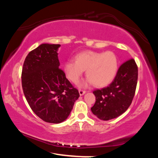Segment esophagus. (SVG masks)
<instances>
[{
    "label": "esophagus",
    "instance_id": "1",
    "mask_svg": "<svg viewBox=\"0 0 158 158\" xmlns=\"http://www.w3.org/2000/svg\"><path fill=\"white\" fill-rule=\"evenodd\" d=\"M79 95L81 96V95H84L85 94V90H79Z\"/></svg>",
    "mask_w": 158,
    "mask_h": 158
}]
</instances>
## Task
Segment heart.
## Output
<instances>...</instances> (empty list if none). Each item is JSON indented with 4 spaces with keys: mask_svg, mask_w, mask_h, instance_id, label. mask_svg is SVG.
I'll list each match as a JSON object with an SVG mask.
<instances>
[{
    "mask_svg": "<svg viewBox=\"0 0 158 158\" xmlns=\"http://www.w3.org/2000/svg\"><path fill=\"white\" fill-rule=\"evenodd\" d=\"M75 62L68 60L64 65V72L74 84L79 81L84 70L88 76L81 86L86 87L94 83L97 87H104L113 81L117 73L118 60L112 52H97L84 51L77 54Z\"/></svg>",
    "mask_w": 158,
    "mask_h": 158,
    "instance_id": "b5f03b06",
    "label": "heart"
}]
</instances>
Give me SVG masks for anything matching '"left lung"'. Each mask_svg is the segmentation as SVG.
<instances>
[{"mask_svg": "<svg viewBox=\"0 0 158 158\" xmlns=\"http://www.w3.org/2000/svg\"><path fill=\"white\" fill-rule=\"evenodd\" d=\"M138 79V68L134 59L122 64L109 86L93 91L95 103L92 113L102 121L115 118L127 110L132 103Z\"/></svg>", "mask_w": 158, "mask_h": 158, "instance_id": "1", "label": "left lung"}]
</instances>
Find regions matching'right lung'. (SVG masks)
Segmentation results:
<instances>
[{
    "label": "right lung",
    "mask_w": 158,
    "mask_h": 158,
    "mask_svg": "<svg viewBox=\"0 0 158 158\" xmlns=\"http://www.w3.org/2000/svg\"><path fill=\"white\" fill-rule=\"evenodd\" d=\"M60 44H42L31 51L23 63L21 83L23 93L33 111L42 120L60 123L68 118L78 90L59 68Z\"/></svg>",
    "instance_id": "add662e5"
}]
</instances>
